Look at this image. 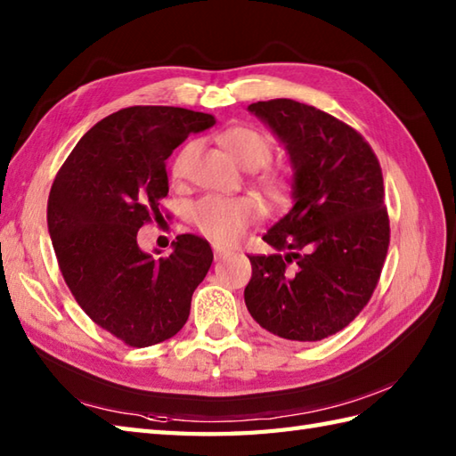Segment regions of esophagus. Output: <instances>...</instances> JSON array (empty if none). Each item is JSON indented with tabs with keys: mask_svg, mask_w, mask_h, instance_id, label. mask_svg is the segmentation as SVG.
Here are the masks:
<instances>
[{
	"mask_svg": "<svg viewBox=\"0 0 456 456\" xmlns=\"http://www.w3.org/2000/svg\"><path fill=\"white\" fill-rule=\"evenodd\" d=\"M213 253H216V258H217V260H221V258H227V256L233 255V253H231L229 248H225V247H219V245H213Z\"/></svg>",
	"mask_w": 456,
	"mask_h": 456,
	"instance_id": "34e87169",
	"label": "esophagus"
}]
</instances>
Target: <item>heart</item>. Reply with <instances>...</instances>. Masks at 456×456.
I'll return each instance as SVG.
<instances>
[{"mask_svg": "<svg viewBox=\"0 0 456 456\" xmlns=\"http://www.w3.org/2000/svg\"><path fill=\"white\" fill-rule=\"evenodd\" d=\"M223 149L239 167L255 170L265 167L273 157V142L265 133L253 127H231L219 134ZM196 151V142L186 144L172 164L174 178H182L186 174L188 160ZM260 186L274 201H282L288 196L289 180L284 172H266L260 176ZM260 217V206L255 198H216L208 196L193 208V221L203 235L217 240V243H235L245 233L248 225Z\"/></svg>", "mask_w": 456, "mask_h": 456, "instance_id": "obj_1", "label": "heart"}]
</instances>
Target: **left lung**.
I'll use <instances>...</instances> for the list:
<instances>
[{
	"label": "left lung",
	"instance_id": "8db88e82",
	"mask_svg": "<svg viewBox=\"0 0 456 456\" xmlns=\"http://www.w3.org/2000/svg\"><path fill=\"white\" fill-rule=\"evenodd\" d=\"M282 142L292 201L265 233L274 255L248 256L245 304L255 322L289 341H322L362 312L390 243L382 170L361 134L314 105H248Z\"/></svg>",
	"mask_w": 456,
	"mask_h": 456
}]
</instances>
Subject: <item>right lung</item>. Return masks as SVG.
I'll list each match as a JSON object with an SVG mask.
<instances>
[{
    "instance_id": "1",
    "label": "right lung",
    "mask_w": 456,
    "mask_h": 456,
    "mask_svg": "<svg viewBox=\"0 0 456 456\" xmlns=\"http://www.w3.org/2000/svg\"><path fill=\"white\" fill-rule=\"evenodd\" d=\"M216 118L168 105H134L95 123L58 170L48 196V233L64 282L94 323L131 346H151L188 322L206 278L208 240L178 235L168 256L144 253L137 233L160 217L167 159Z\"/></svg>"
}]
</instances>
